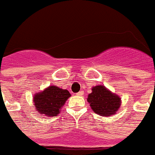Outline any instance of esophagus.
Wrapping results in <instances>:
<instances>
[{"label":"esophagus","instance_id":"obj_1","mask_svg":"<svg viewBox=\"0 0 155 155\" xmlns=\"http://www.w3.org/2000/svg\"><path fill=\"white\" fill-rule=\"evenodd\" d=\"M84 91H80V92H78L77 94H77L78 96H82V95H84Z\"/></svg>","mask_w":155,"mask_h":155}]
</instances>
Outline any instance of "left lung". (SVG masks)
Segmentation results:
<instances>
[{"instance_id": "left-lung-1", "label": "left lung", "mask_w": 155, "mask_h": 155, "mask_svg": "<svg viewBox=\"0 0 155 155\" xmlns=\"http://www.w3.org/2000/svg\"><path fill=\"white\" fill-rule=\"evenodd\" d=\"M87 96L88 103L95 114L102 117L113 116L121 106V98L103 85L93 87Z\"/></svg>"}]
</instances>
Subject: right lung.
<instances>
[{"label": "right lung", "mask_w": 155, "mask_h": 155, "mask_svg": "<svg viewBox=\"0 0 155 155\" xmlns=\"http://www.w3.org/2000/svg\"><path fill=\"white\" fill-rule=\"evenodd\" d=\"M69 97L71 94L68 90L61 89L57 86H49L42 91L35 94L34 107L37 113L53 117L60 114L62 106Z\"/></svg>", "instance_id": "obj_1"}]
</instances>
